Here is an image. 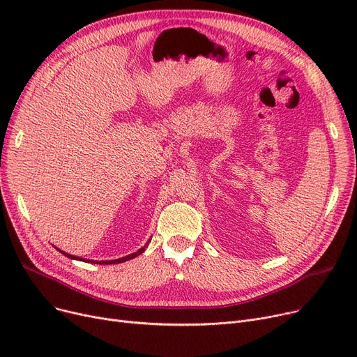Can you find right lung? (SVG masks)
I'll use <instances>...</instances> for the list:
<instances>
[{
  "mask_svg": "<svg viewBox=\"0 0 357 357\" xmlns=\"http://www.w3.org/2000/svg\"><path fill=\"white\" fill-rule=\"evenodd\" d=\"M150 241V240H149ZM147 246V245H146ZM146 246L144 248H142V249H139L137 252H135V253H131V255H128V256H124V257H120V259H114V260H100V261H97V260H89V259H82V257H78V256H73V255H69V253H65V252H62V250H59V252H62L66 257H70V259H73V260H84V261H92V264H98V265H114V264H121V261H126V260H130V259H133V257H136V256H139V255H142L144 250H146Z\"/></svg>",
  "mask_w": 357,
  "mask_h": 357,
  "instance_id": "add662e5",
  "label": "right lung"
}]
</instances>
